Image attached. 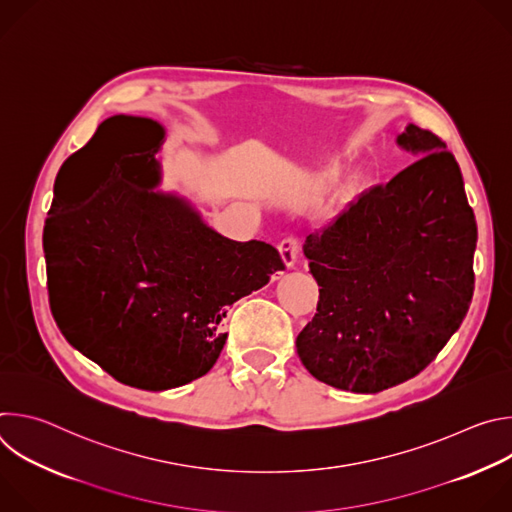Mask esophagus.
<instances>
[{"mask_svg":"<svg viewBox=\"0 0 512 512\" xmlns=\"http://www.w3.org/2000/svg\"><path fill=\"white\" fill-rule=\"evenodd\" d=\"M277 249H279V255H281L283 265H285L287 269L294 267V263H296V259H298V253H300V241H298V237H294V235L285 237V239L277 245Z\"/></svg>","mask_w":512,"mask_h":512,"instance_id":"esophagus-1","label":"esophagus"}]
</instances>
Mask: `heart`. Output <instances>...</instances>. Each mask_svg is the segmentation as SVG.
<instances>
[{
    "label": "heart",
    "mask_w": 512,
    "mask_h": 512,
    "mask_svg": "<svg viewBox=\"0 0 512 512\" xmlns=\"http://www.w3.org/2000/svg\"><path fill=\"white\" fill-rule=\"evenodd\" d=\"M338 176H340V168L336 166V168H330V170L324 174V180H326V182H334V180H338Z\"/></svg>",
    "instance_id": "b5f03b06"
}]
</instances>
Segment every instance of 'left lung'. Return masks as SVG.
Instances as JSON below:
<instances>
[{
  "instance_id": "8db88e82",
  "label": "left lung",
  "mask_w": 512,
  "mask_h": 512,
  "mask_svg": "<svg viewBox=\"0 0 512 512\" xmlns=\"http://www.w3.org/2000/svg\"><path fill=\"white\" fill-rule=\"evenodd\" d=\"M397 141L425 156L360 194L304 245L320 300L298 354L312 377L352 393L419 375L474 294L478 231L454 154L413 123Z\"/></svg>"
}]
</instances>
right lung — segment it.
I'll return each mask as SVG.
<instances>
[{
  "label": "right lung",
  "instance_id": "right-lung-1",
  "mask_svg": "<svg viewBox=\"0 0 512 512\" xmlns=\"http://www.w3.org/2000/svg\"><path fill=\"white\" fill-rule=\"evenodd\" d=\"M164 129L117 115L68 160L99 166L89 200L44 225L50 310L62 336L115 381L166 391L206 375L229 306L285 269L261 241L208 229L180 198L156 194ZM149 180V186L142 184Z\"/></svg>",
  "mask_w": 512,
  "mask_h": 512
}]
</instances>
